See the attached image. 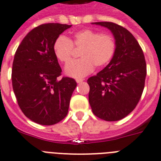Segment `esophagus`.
Returning a JSON list of instances; mask_svg holds the SVG:
<instances>
[{"mask_svg": "<svg viewBox=\"0 0 161 161\" xmlns=\"http://www.w3.org/2000/svg\"><path fill=\"white\" fill-rule=\"evenodd\" d=\"M83 80L84 79H76V82H77V83H80V82H82Z\"/></svg>", "mask_w": 161, "mask_h": 161, "instance_id": "esophagus-1", "label": "esophagus"}]
</instances>
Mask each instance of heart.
I'll use <instances>...</instances> for the list:
<instances>
[{"instance_id":"b5f03b06","label":"heart","mask_w":161,"mask_h":161,"mask_svg":"<svg viewBox=\"0 0 161 161\" xmlns=\"http://www.w3.org/2000/svg\"><path fill=\"white\" fill-rule=\"evenodd\" d=\"M73 46L82 48L79 51L82 58L68 63L65 73L77 79L89 75L95 66L102 67L110 63L116 50V42L112 36L84 29L75 32L71 39L64 36L58 37L53 43V53L60 62L67 63L73 54Z\"/></svg>"}]
</instances>
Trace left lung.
<instances>
[{
  "mask_svg": "<svg viewBox=\"0 0 161 161\" xmlns=\"http://www.w3.org/2000/svg\"><path fill=\"white\" fill-rule=\"evenodd\" d=\"M91 24L111 32L116 50L108 66L88 79L89 103L97 117L117 121L130 114L140 101L147 75L145 58L136 39L125 28L108 21Z\"/></svg>",
  "mask_w": 161,
  "mask_h": 161,
  "instance_id": "obj_1",
  "label": "left lung"
}]
</instances>
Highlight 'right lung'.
Returning a JSON list of instances; mask_svg holds the SVG:
<instances>
[{"mask_svg": "<svg viewBox=\"0 0 161 161\" xmlns=\"http://www.w3.org/2000/svg\"><path fill=\"white\" fill-rule=\"evenodd\" d=\"M72 25L43 24L28 33L14 55L13 89L24 115L41 125H53L66 116L73 91L74 79L58 80L62 69L53 46L62 33Z\"/></svg>", "mask_w": 161, "mask_h": 161, "instance_id": "1", "label": "right lung"}]
</instances>
